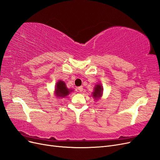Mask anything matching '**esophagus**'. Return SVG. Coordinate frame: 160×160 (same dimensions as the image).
Instances as JSON below:
<instances>
[{
    "label": "esophagus",
    "instance_id": "obj_1",
    "mask_svg": "<svg viewBox=\"0 0 160 160\" xmlns=\"http://www.w3.org/2000/svg\"><path fill=\"white\" fill-rule=\"evenodd\" d=\"M78 90H79V92H82L83 91V87L82 86H79L78 88Z\"/></svg>",
    "mask_w": 160,
    "mask_h": 160
}]
</instances>
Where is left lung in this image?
<instances>
[{"label":"left lung","mask_w":160,"mask_h":160,"mask_svg":"<svg viewBox=\"0 0 160 160\" xmlns=\"http://www.w3.org/2000/svg\"><path fill=\"white\" fill-rule=\"evenodd\" d=\"M102 88L101 87V86H100V85L96 86V87L94 88V91L93 92L94 98H100V97H101L102 94Z\"/></svg>","instance_id":"8db88e82"}]
</instances>
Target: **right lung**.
<instances>
[{
	"label": "right lung",
	"instance_id": "add662e5",
	"mask_svg": "<svg viewBox=\"0 0 160 160\" xmlns=\"http://www.w3.org/2000/svg\"><path fill=\"white\" fill-rule=\"evenodd\" d=\"M70 90H68L66 87V86L63 81H59L57 83L56 88V94L58 97H64L68 95L70 93Z\"/></svg>",
	"mask_w": 160,
	"mask_h": 160
}]
</instances>
